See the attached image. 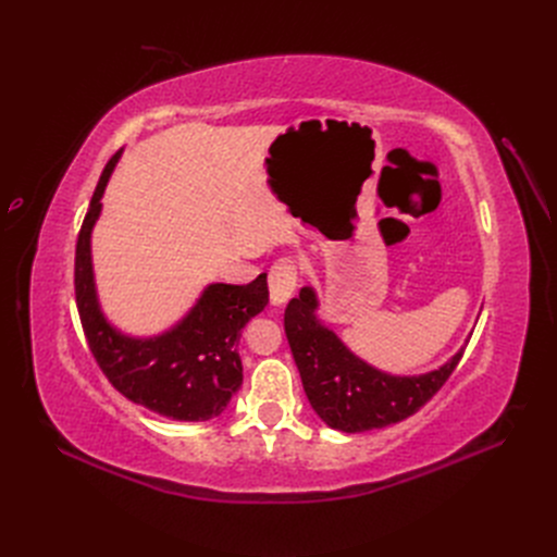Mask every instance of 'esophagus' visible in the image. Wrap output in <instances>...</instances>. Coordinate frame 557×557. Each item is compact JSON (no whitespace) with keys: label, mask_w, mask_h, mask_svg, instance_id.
<instances>
[{"label":"esophagus","mask_w":557,"mask_h":557,"mask_svg":"<svg viewBox=\"0 0 557 557\" xmlns=\"http://www.w3.org/2000/svg\"><path fill=\"white\" fill-rule=\"evenodd\" d=\"M297 262L281 258L270 270V299L274 306H285L297 289Z\"/></svg>","instance_id":"1"}]
</instances>
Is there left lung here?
<instances>
[{
	"label": "left lung",
	"mask_w": 557,
	"mask_h": 557,
	"mask_svg": "<svg viewBox=\"0 0 557 557\" xmlns=\"http://www.w3.org/2000/svg\"><path fill=\"white\" fill-rule=\"evenodd\" d=\"M320 299L306 285L285 308V335L299 367L312 410L342 433L385 429L414 414L448 381L465 347L442 367L417 376H396L364 362L320 317Z\"/></svg>",
	"instance_id": "obj_1"
}]
</instances>
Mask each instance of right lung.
I'll return each mask as SVG.
<instances>
[{
	"label": "right lung",
	"instance_id": "1",
	"mask_svg": "<svg viewBox=\"0 0 557 557\" xmlns=\"http://www.w3.org/2000/svg\"><path fill=\"white\" fill-rule=\"evenodd\" d=\"M120 156L122 151L103 168L76 240L74 293L88 347L106 379L128 401L174 421H208L226 410L243 385L237 342L251 317L270 301L268 274L247 285H206L195 306L158 335H128L111 324L97 297L92 228Z\"/></svg>",
	"mask_w": 557,
	"mask_h": 557
}]
</instances>
